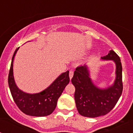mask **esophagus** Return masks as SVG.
I'll return each mask as SVG.
<instances>
[{"label":"esophagus","mask_w":133,"mask_h":133,"mask_svg":"<svg viewBox=\"0 0 133 133\" xmlns=\"http://www.w3.org/2000/svg\"><path fill=\"white\" fill-rule=\"evenodd\" d=\"M73 75H74L73 70H70V72H69V77H70V79L72 78V77H73Z\"/></svg>","instance_id":"1"}]
</instances>
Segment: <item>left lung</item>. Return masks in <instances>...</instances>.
<instances>
[{
    "label": "left lung",
    "instance_id": "obj_1",
    "mask_svg": "<svg viewBox=\"0 0 133 133\" xmlns=\"http://www.w3.org/2000/svg\"><path fill=\"white\" fill-rule=\"evenodd\" d=\"M103 59L112 60L116 64V79L112 86L106 89L95 87L89 77L86 66H80L74 72L71 82L75 86V100L77 110L82 116L90 118L109 113L121 96L123 89L122 64L119 56L110 50Z\"/></svg>",
    "mask_w": 133,
    "mask_h": 133
}]
</instances>
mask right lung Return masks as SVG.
<instances>
[{"label":"right lung","instance_id":"1","mask_svg":"<svg viewBox=\"0 0 133 133\" xmlns=\"http://www.w3.org/2000/svg\"><path fill=\"white\" fill-rule=\"evenodd\" d=\"M18 49V48L16 49L12 58L8 78L14 101L26 115L33 117H44L50 115L55 110L58 98L70 81L69 71L67 70L60 75L50 87L40 93H25L18 89L14 81L13 61Z\"/></svg>","mask_w":133,"mask_h":133}]
</instances>
